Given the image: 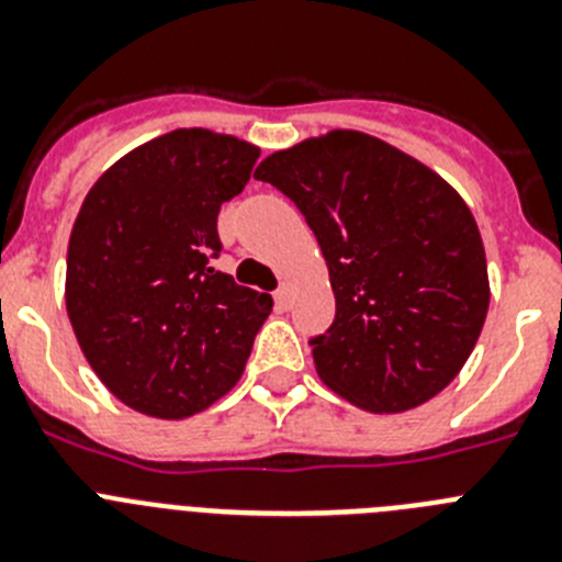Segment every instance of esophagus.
Instances as JSON below:
<instances>
[{"label": "esophagus", "mask_w": 562, "mask_h": 562, "mask_svg": "<svg viewBox=\"0 0 562 562\" xmlns=\"http://www.w3.org/2000/svg\"><path fill=\"white\" fill-rule=\"evenodd\" d=\"M290 304H292V286L281 284L276 290V306H278V310H290Z\"/></svg>", "instance_id": "esophagus-1"}]
</instances>
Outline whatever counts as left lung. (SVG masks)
<instances>
[{
	"label": "left lung",
	"mask_w": 562,
	"mask_h": 562,
	"mask_svg": "<svg viewBox=\"0 0 562 562\" xmlns=\"http://www.w3.org/2000/svg\"><path fill=\"white\" fill-rule=\"evenodd\" d=\"M256 177L295 202L329 267L337 312L310 340L317 376L371 414L448 389L490 310L484 245L459 193L351 128L270 154Z\"/></svg>",
	"instance_id": "8db88e82"
}]
</instances>
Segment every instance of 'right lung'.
Returning a JSON list of instances; mask_svg holds the SVG:
<instances>
[{"mask_svg": "<svg viewBox=\"0 0 562 562\" xmlns=\"http://www.w3.org/2000/svg\"><path fill=\"white\" fill-rule=\"evenodd\" d=\"M258 146L211 128L143 143L89 188L67 250V315L98 380L132 411L186 419L245 371L272 297L213 270L216 216Z\"/></svg>", "mask_w": 562, "mask_h": 562, "instance_id": "obj_1", "label": "right lung"}]
</instances>
